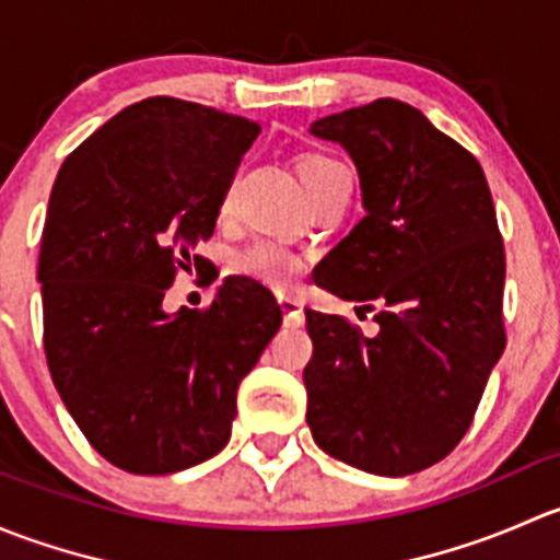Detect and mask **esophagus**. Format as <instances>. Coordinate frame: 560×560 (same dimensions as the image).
I'll return each mask as SVG.
<instances>
[{"label": "esophagus", "instance_id": "esophagus-1", "mask_svg": "<svg viewBox=\"0 0 560 560\" xmlns=\"http://www.w3.org/2000/svg\"><path fill=\"white\" fill-rule=\"evenodd\" d=\"M279 306L284 312V325L287 327H301L306 322V314H303V306L298 298L292 295H279Z\"/></svg>", "mask_w": 560, "mask_h": 560}]
</instances>
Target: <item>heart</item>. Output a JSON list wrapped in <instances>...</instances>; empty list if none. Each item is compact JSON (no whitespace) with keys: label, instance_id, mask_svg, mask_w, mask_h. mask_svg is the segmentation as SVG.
Here are the masks:
<instances>
[{"label":"heart","instance_id":"b5f03b06","mask_svg":"<svg viewBox=\"0 0 560 560\" xmlns=\"http://www.w3.org/2000/svg\"><path fill=\"white\" fill-rule=\"evenodd\" d=\"M338 167L341 165L325 154H306L298 162V173H301V180L306 189H312L322 175L338 171ZM230 195H233V180L224 189V206L230 202ZM233 270L246 276V279L259 281V284L273 287V290H287V287H292L303 276V259L301 254H295L290 246L281 244V241L259 238L235 254Z\"/></svg>","mask_w":560,"mask_h":560}]
</instances>
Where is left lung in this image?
I'll use <instances>...</instances> for the list:
<instances>
[{"label":"left lung","instance_id":"1","mask_svg":"<svg viewBox=\"0 0 560 560\" xmlns=\"http://www.w3.org/2000/svg\"><path fill=\"white\" fill-rule=\"evenodd\" d=\"M312 135L347 149L365 208L316 284L376 312L380 332L306 308V420L327 455L406 477L466 436L506 347L493 197L479 162L400 100L332 113Z\"/></svg>","mask_w":560,"mask_h":560}]
</instances>
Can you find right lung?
Instances as JSON below:
<instances>
[{
  "mask_svg": "<svg viewBox=\"0 0 560 560\" xmlns=\"http://www.w3.org/2000/svg\"><path fill=\"white\" fill-rule=\"evenodd\" d=\"M259 124L175 97L124 107L65 160L39 241L50 380L94 450L173 474L224 450L241 380L281 327L270 290L222 281L167 314V287L217 228Z\"/></svg>",
  "mask_w": 560,
  "mask_h": 560,
  "instance_id": "right-lung-1",
  "label": "right lung"
}]
</instances>
